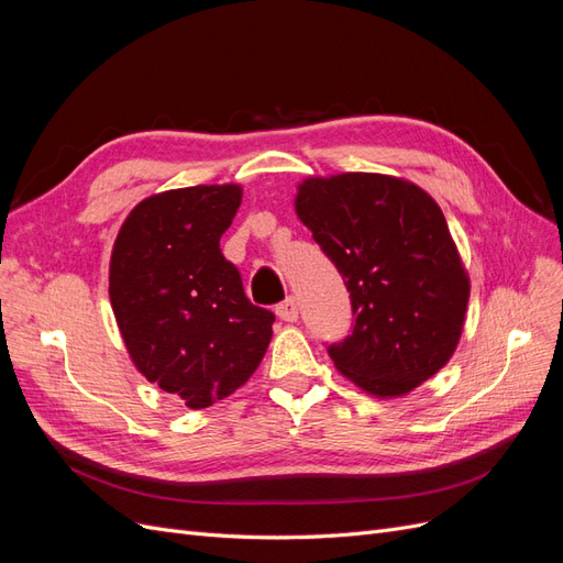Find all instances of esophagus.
I'll use <instances>...</instances> for the list:
<instances>
[{
  "label": "esophagus",
  "mask_w": 563,
  "mask_h": 563,
  "mask_svg": "<svg viewBox=\"0 0 563 563\" xmlns=\"http://www.w3.org/2000/svg\"><path fill=\"white\" fill-rule=\"evenodd\" d=\"M275 312H277V317H279L282 321L294 323V321L298 319V302H296V298H286L284 302H279Z\"/></svg>",
  "instance_id": "34e87169"
}]
</instances>
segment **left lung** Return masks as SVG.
<instances>
[{"label": "left lung", "instance_id": "left-lung-1", "mask_svg": "<svg viewBox=\"0 0 563 563\" xmlns=\"http://www.w3.org/2000/svg\"><path fill=\"white\" fill-rule=\"evenodd\" d=\"M296 216L343 275L354 329L333 366L366 395L397 399L449 364L463 335L470 275L439 203L387 174L310 176Z\"/></svg>", "mask_w": 563, "mask_h": 563}]
</instances>
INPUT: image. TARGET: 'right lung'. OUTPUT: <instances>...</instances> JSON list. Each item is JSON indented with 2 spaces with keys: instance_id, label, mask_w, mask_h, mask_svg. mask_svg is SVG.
Listing matches in <instances>:
<instances>
[{
  "instance_id": "obj_1",
  "label": "right lung",
  "mask_w": 563,
  "mask_h": 563,
  "mask_svg": "<svg viewBox=\"0 0 563 563\" xmlns=\"http://www.w3.org/2000/svg\"><path fill=\"white\" fill-rule=\"evenodd\" d=\"M242 185H195L145 197L117 232L110 302L133 366L207 408L261 366L275 314L249 302L220 236L242 203Z\"/></svg>"
}]
</instances>
